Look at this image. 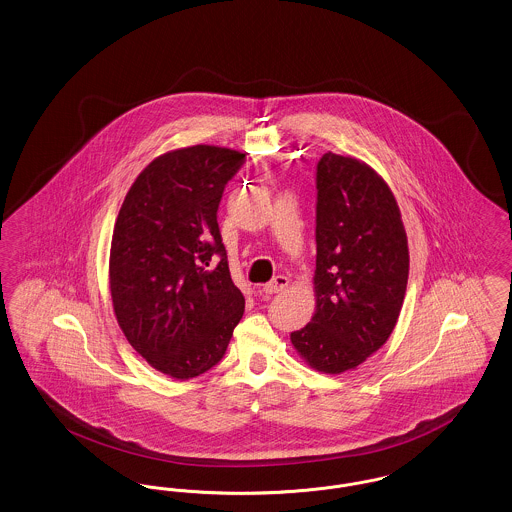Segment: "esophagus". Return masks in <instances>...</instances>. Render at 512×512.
I'll use <instances>...</instances> for the list:
<instances>
[{"label":"esophagus","instance_id":"esophagus-1","mask_svg":"<svg viewBox=\"0 0 512 512\" xmlns=\"http://www.w3.org/2000/svg\"><path fill=\"white\" fill-rule=\"evenodd\" d=\"M288 284H290V280L286 278V276H274L268 284H265V288H263V292L267 293V295H274V293L282 292V290H286L288 288Z\"/></svg>","mask_w":512,"mask_h":512}]
</instances>
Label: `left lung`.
<instances>
[{
    "label": "left lung",
    "instance_id": "8db88e82",
    "mask_svg": "<svg viewBox=\"0 0 512 512\" xmlns=\"http://www.w3.org/2000/svg\"><path fill=\"white\" fill-rule=\"evenodd\" d=\"M317 192V307L290 340L315 370L341 374L390 338L407 292L409 245L390 186L363 161L324 153Z\"/></svg>",
    "mask_w": 512,
    "mask_h": 512
}]
</instances>
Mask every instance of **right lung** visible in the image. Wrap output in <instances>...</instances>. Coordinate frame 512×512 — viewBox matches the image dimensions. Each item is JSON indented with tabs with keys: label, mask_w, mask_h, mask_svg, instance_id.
<instances>
[{
	"label": "right lung",
	"mask_w": 512,
	"mask_h": 512,
	"mask_svg": "<svg viewBox=\"0 0 512 512\" xmlns=\"http://www.w3.org/2000/svg\"><path fill=\"white\" fill-rule=\"evenodd\" d=\"M245 153L192 146L159 155L115 222L109 288L128 343L155 370L190 380L219 363L244 315L217 211Z\"/></svg>",
	"instance_id": "add662e5"
}]
</instances>
